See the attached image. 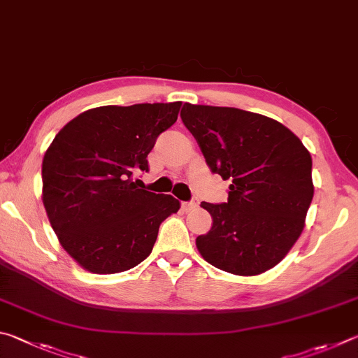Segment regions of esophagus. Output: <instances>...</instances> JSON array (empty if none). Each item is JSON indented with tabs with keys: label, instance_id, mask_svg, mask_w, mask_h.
Instances as JSON below:
<instances>
[{
	"label": "esophagus",
	"instance_id": "34e87169",
	"mask_svg": "<svg viewBox=\"0 0 358 358\" xmlns=\"http://www.w3.org/2000/svg\"><path fill=\"white\" fill-rule=\"evenodd\" d=\"M198 206H199V199L198 198H193V199H190V201L182 203V208L185 210H193V209H196Z\"/></svg>",
	"mask_w": 358,
	"mask_h": 358
}]
</instances>
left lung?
Listing matches in <instances>:
<instances>
[{"label":"left lung","instance_id":"1","mask_svg":"<svg viewBox=\"0 0 358 358\" xmlns=\"http://www.w3.org/2000/svg\"><path fill=\"white\" fill-rule=\"evenodd\" d=\"M180 117L212 173L231 182L227 203H201L214 223L196 237L199 253L234 275L275 267L302 234L315 193L308 149L258 113L184 103Z\"/></svg>","mask_w":358,"mask_h":358}]
</instances>
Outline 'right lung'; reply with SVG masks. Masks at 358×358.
<instances>
[{
    "mask_svg": "<svg viewBox=\"0 0 358 358\" xmlns=\"http://www.w3.org/2000/svg\"><path fill=\"white\" fill-rule=\"evenodd\" d=\"M180 102L106 105L62 127L42 162V201L62 248L92 273L129 271L152 252L162 222L179 210L171 195L135 179L178 119Z\"/></svg>",
    "mask_w": 358,
    "mask_h": 358,
    "instance_id": "obj_1",
    "label": "right lung"
}]
</instances>
